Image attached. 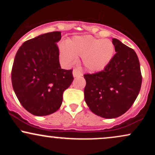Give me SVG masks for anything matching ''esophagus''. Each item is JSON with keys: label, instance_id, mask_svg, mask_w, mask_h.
I'll return each mask as SVG.
<instances>
[{"label": "esophagus", "instance_id": "34e87169", "mask_svg": "<svg viewBox=\"0 0 155 155\" xmlns=\"http://www.w3.org/2000/svg\"><path fill=\"white\" fill-rule=\"evenodd\" d=\"M81 75V72L80 71L79 69L74 68V70H73V76H74V77H77V76H79Z\"/></svg>", "mask_w": 155, "mask_h": 155}]
</instances>
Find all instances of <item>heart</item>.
<instances>
[{"label": "heart", "instance_id": "obj_1", "mask_svg": "<svg viewBox=\"0 0 155 155\" xmlns=\"http://www.w3.org/2000/svg\"><path fill=\"white\" fill-rule=\"evenodd\" d=\"M60 55L65 63L74 64L81 57L84 66L90 72L104 71L111 63L115 53L109 39L96 38L90 35H76L59 45Z\"/></svg>", "mask_w": 155, "mask_h": 155}]
</instances>
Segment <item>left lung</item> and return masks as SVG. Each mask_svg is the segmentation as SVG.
I'll use <instances>...</instances> for the list:
<instances>
[{
	"label": "left lung",
	"instance_id": "8db88e82",
	"mask_svg": "<svg viewBox=\"0 0 155 155\" xmlns=\"http://www.w3.org/2000/svg\"><path fill=\"white\" fill-rule=\"evenodd\" d=\"M116 54L104 71L85 74L84 100L90 111L103 118H116L125 113L136 101L142 76L136 51L112 38Z\"/></svg>",
	"mask_w": 155,
	"mask_h": 155
}]
</instances>
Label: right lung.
I'll return each mask as SVG.
<instances>
[{"label":"right lung","instance_id":"1","mask_svg":"<svg viewBox=\"0 0 155 155\" xmlns=\"http://www.w3.org/2000/svg\"><path fill=\"white\" fill-rule=\"evenodd\" d=\"M60 39V31L44 33L24 42L15 55L12 87L22 106L35 116L58 111L74 80L72 70L60 67L56 44Z\"/></svg>","mask_w":155,"mask_h":155}]
</instances>
